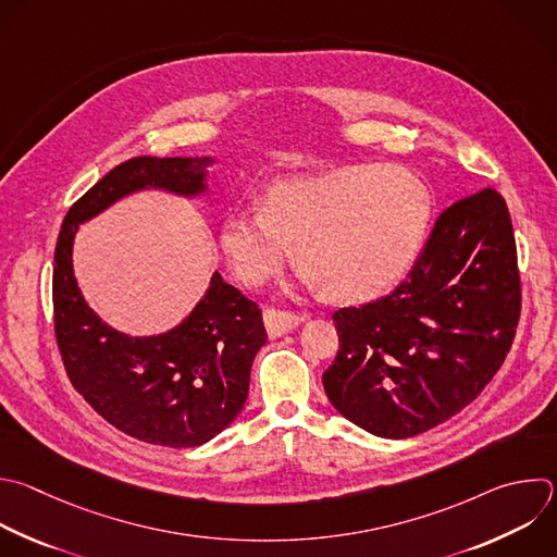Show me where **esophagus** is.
<instances>
[{
	"mask_svg": "<svg viewBox=\"0 0 557 557\" xmlns=\"http://www.w3.org/2000/svg\"><path fill=\"white\" fill-rule=\"evenodd\" d=\"M262 319H264L267 334H269L271 338H277V336H282V334L293 332V330L306 319V314H295V312H286V310L267 308V310L262 312Z\"/></svg>",
	"mask_w": 557,
	"mask_h": 557,
	"instance_id": "obj_1",
	"label": "esophagus"
}]
</instances>
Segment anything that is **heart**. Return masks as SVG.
<instances>
[{
    "label": "heart",
    "mask_w": 557,
    "mask_h": 557,
    "mask_svg": "<svg viewBox=\"0 0 557 557\" xmlns=\"http://www.w3.org/2000/svg\"><path fill=\"white\" fill-rule=\"evenodd\" d=\"M433 197L403 168L345 165L275 181L262 210L230 214L219 245L238 277L258 288L290 260L310 286L338 301H367L407 271L426 234Z\"/></svg>",
    "instance_id": "b5f03b06"
}]
</instances>
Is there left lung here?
Returning <instances> with one entry per match:
<instances>
[{
    "label": "left lung",
    "mask_w": 557,
    "mask_h": 557,
    "mask_svg": "<svg viewBox=\"0 0 557 557\" xmlns=\"http://www.w3.org/2000/svg\"><path fill=\"white\" fill-rule=\"evenodd\" d=\"M518 317L509 210L485 188L437 219L392 295L332 314L338 351L323 372L327 400L372 435H420L459 413L494 379Z\"/></svg>",
    "instance_id": "1"
}]
</instances>
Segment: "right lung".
<instances>
[{
    "label": "right lung",
    "instance_id": "right-lung-1",
    "mask_svg": "<svg viewBox=\"0 0 557 557\" xmlns=\"http://www.w3.org/2000/svg\"><path fill=\"white\" fill-rule=\"evenodd\" d=\"M212 157H135L115 165L67 212L54 251V330L74 389L122 433L168 448L210 442L243 411L251 364L267 343L258 304L219 271L178 325L131 336L104 323L74 277L78 225L139 190L199 197Z\"/></svg>",
    "mask_w": 557,
    "mask_h": 557
}]
</instances>
